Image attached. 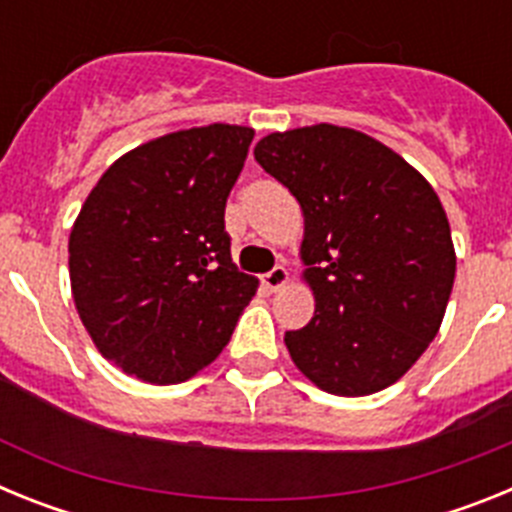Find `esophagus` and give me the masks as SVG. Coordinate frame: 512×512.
<instances>
[{
	"label": "esophagus",
	"instance_id": "esophagus-1",
	"mask_svg": "<svg viewBox=\"0 0 512 512\" xmlns=\"http://www.w3.org/2000/svg\"><path fill=\"white\" fill-rule=\"evenodd\" d=\"M261 282H264V287L269 289V292H277V289H282L284 284L289 282V271L284 269V266H274L269 274H264V277H261Z\"/></svg>",
	"mask_w": 512,
	"mask_h": 512
}]
</instances>
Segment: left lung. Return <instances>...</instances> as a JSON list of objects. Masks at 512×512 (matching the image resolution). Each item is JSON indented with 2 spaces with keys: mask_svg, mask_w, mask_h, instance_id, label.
<instances>
[{
  "mask_svg": "<svg viewBox=\"0 0 512 512\" xmlns=\"http://www.w3.org/2000/svg\"><path fill=\"white\" fill-rule=\"evenodd\" d=\"M253 156L305 217L302 279L315 315L284 333L295 366L338 397L395 384L436 338L454 287L438 194L390 146L328 122L264 135Z\"/></svg>",
  "mask_w": 512,
  "mask_h": 512,
  "instance_id": "obj_1",
  "label": "left lung"
}]
</instances>
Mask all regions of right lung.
I'll use <instances>...</instances> for the list:
<instances>
[{
	"label": "right lung",
	"mask_w": 512,
	"mask_h": 512,
	"mask_svg": "<svg viewBox=\"0 0 512 512\" xmlns=\"http://www.w3.org/2000/svg\"><path fill=\"white\" fill-rule=\"evenodd\" d=\"M253 128L205 125L122 153L69 235L76 312L104 359L148 384L192 379L228 346L259 279L235 269L225 200Z\"/></svg>",
	"instance_id": "add662e5"
}]
</instances>
